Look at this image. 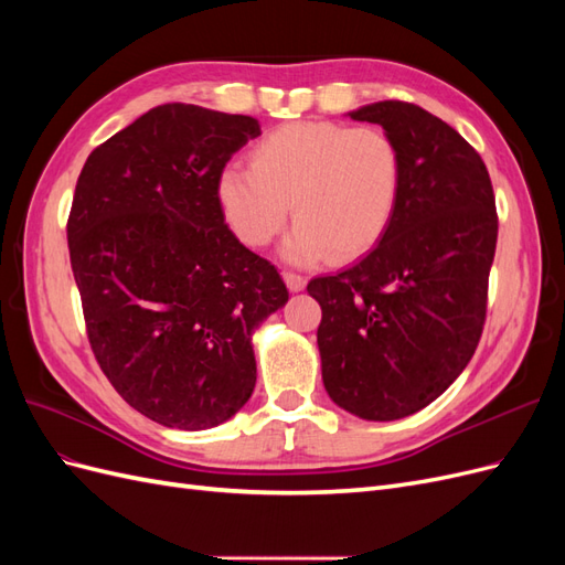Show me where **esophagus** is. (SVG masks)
Segmentation results:
<instances>
[{
  "label": "esophagus",
  "mask_w": 565,
  "mask_h": 565,
  "mask_svg": "<svg viewBox=\"0 0 565 565\" xmlns=\"http://www.w3.org/2000/svg\"><path fill=\"white\" fill-rule=\"evenodd\" d=\"M285 285L289 292H301V289H306V278L303 276H297V273H285Z\"/></svg>",
  "instance_id": "esophagus-1"
}]
</instances>
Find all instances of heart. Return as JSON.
Segmentation results:
<instances>
[{
    "label": "heart",
    "mask_w": 565,
    "mask_h": 565,
    "mask_svg": "<svg viewBox=\"0 0 565 565\" xmlns=\"http://www.w3.org/2000/svg\"><path fill=\"white\" fill-rule=\"evenodd\" d=\"M401 191L403 158L386 131L328 119L278 127L252 148V167L231 164L216 179L218 207L249 247L268 245L292 210L297 224L280 254L297 266L370 252L396 216Z\"/></svg>",
    "instance_id": "heart-1"
}]
</instances>
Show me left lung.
<instances>
[{
	"label": "left lung",
	"instance_id": "left-lung-1",
	"mask_svg": "<svg viewBox=\"0 0 565 565\" xmlns=\"http://www.w3.org/2000/svg\"><path fill=\"white\" fill-rule=\"evenodd\" d=\"M380 125L403 158L396 216L377 247L309 282L328 396L367 422L434 403L471 361L486 322L498 212L488 169L419 106L380 100L349 113Z\"/></svg>",
	"mask_w": 565,
	"mask_h": 565
}]
</instances>
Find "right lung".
<instances>
[{"mask_svg":"<svg viewBox=\"0 0 565 565\" xmlns=\"http://www.w3.org/2000/svg\"><path fill=\"white\" fill-rule=\"evenodd\" d=\"M259 119L164 104L82 167L67 249L89 344L134 409L202 431L256 384L252 334L287 303L276 266L226 226L216 179Z\"/></svg>","mask_w":565,"mask_h":565,"instance_id":"1","label":"right lung"}]
</instances>
